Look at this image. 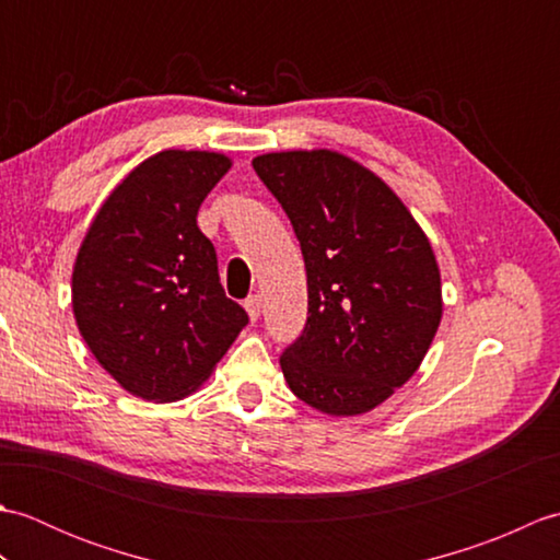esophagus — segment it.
I'll use <instances>...</instances> for the list:
<instances>
[{
  "instance_id": "esophagus-1",
  "label": "esophagus",
  "mask_w": 560,
  "mask_h": 560,
  "mask_svg": "<svg viewBox=\"0 0 560 560\" xmlns=\"http://www.w3.org/2000/svg\"><path fill=\"white\" fill-rule=\"evenodd\" d=\"M245 311H247V315H249V319H259V315H261V299L259 295H249V299L245 301Z\"/></svg>"
}]
</instances>
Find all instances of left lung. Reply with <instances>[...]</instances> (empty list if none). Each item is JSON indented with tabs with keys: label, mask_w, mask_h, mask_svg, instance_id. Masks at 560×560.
I'll return each mask as SVG.
<instances>
[{
	"label": "left lung",
	"mask_w": 560,
	"mask_h": 560,
	"mask_svg": "<svg viewBox=\"0 0 560 560\" xmlns=\"http://www.w3.org/2000/svg\"><path fill=\"white\" fill-rule=\"evenodd\" d=\"M253 168L289 213L307 273V323L279 359L283 377L323 413L373 411L440 327L431 241L383 177L339 151L261 153Z\"/></svg>",
	"instance_id": "left-lung-1"
}]
</instances>
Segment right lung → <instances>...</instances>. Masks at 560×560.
<instances>
[{
    "label": "right lung",
    "instance_id": "right-lung-1",
    "mask_svg": "<svg viewBox=\"0 0 560 560\" xmlns=\"http://www.w3.org/2000/svg\"><path fill=\"white\" fill-rule=\"evenodd\" d=\"M233 161L165 149L141 161L91 221L71 271L83 341L129 395L177 401L205 385L247 325L225 299L197 211Z\"/></svg>",
    "mask_w": 560,
    "mask_h": 560
}]
</instances>
